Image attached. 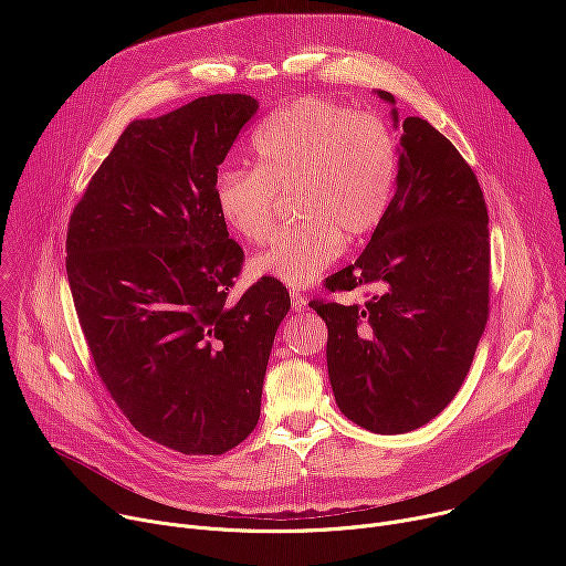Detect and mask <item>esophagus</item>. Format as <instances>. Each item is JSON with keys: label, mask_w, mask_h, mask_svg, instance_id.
<instances>
[{"label": "esophagus", "mask_w": 566, "mask_h": 566, "mask_svg": "<svg viewBox=\"0 0 566 566\" xmlns=\"http://www.w3.org/2000/svg\"><path fill=\"white\" fill-rule=\"evenodd\" d=\"M291 304H293V308H295V311H306V306H308L306 297H304V295H300V293H293V295H291Z\"/></svg>", "instance_id": "1"}]
</instances>
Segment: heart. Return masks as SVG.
<instances>
[{"label": "heart", "instance_id": "heart-1", "mask_svg": "<svg viewBox=\"0 0 566 566\" xmlns=\"http://www.w3.org/2000/svg\"><path fill=\"white\" fill-rule=\"evenodd\" d=\"M253 168H223L214 179L221 221L260 244L277 217V195H293L297 223L271 239L249 273L289 289L311 286L345 249L382 219L398 154L387 125L343 105L300 98L269 116L251 140Z\"/></svg>", "mask_w": 566, "mask_h": 566}]
</instances>
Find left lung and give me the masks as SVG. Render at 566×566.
I'll return each mask as SVG.
<instances>
[{
    "label": "left lung",
    "mask_w": 566,
    "mask_h": 566,
    "mask_svg": "<svg viewBox=\"0 0 566 566\" xmlns=\"http://www.w3.org/2000/svg\"><path fill=\"white\" fill-rule=\"evenodd\" d=\"M398 147L396 192L367 249L327 280L329 291L371 286V297L311 302L329 329L338 408L376 434L412 432L443 412L489 322V210L474 172L419 116L402 120Z\"/></svg>",
    "instance_id": "obj_1"
}]
</instances>
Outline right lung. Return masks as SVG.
Instances as JSON below:
<instances>
[{
	"label": "right lung",
	"mask_w": 566,
	"mask_h": 566,
	"mask_svg": "<svg viewBox=\"0 0 566 566\" xmlns=\"http://www.w3.org/2000/svg\"><path fill=\"white\" fill-rule=\"evenodd\" d=\"M258 107L214 94L129 123L69 219L66 275L96 371L143 437L184 454H223L255 430L291 308L271 280L226 304L244 251L214 179Z\"/></svg>",
	"instance_id": "1"
}]
</instances>
